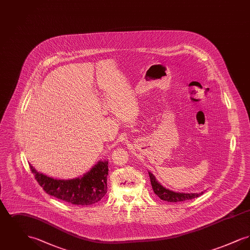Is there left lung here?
I'll use <instances>...</instances> for the list:
<instances>
[{
    "label": "left lung",
    "mask_w": 250,
    "mask_h": 250,
    "mask_svg": "<svg viewBox=\"0 0 250 250\" xmlns=\"http://www.w3.org/2000/svg\"><path fill=\"white\" fill-rule=\"evenodd\" d=\"M149 176L151 180L152 188L155 194L162 200L167 202H181L195 199L199 196L203 194L201 193H181V192H175V191L169 190L166 188H164L160 183L157 182L154 174L149 171Z\"/></svg>",
    "instance_id": "1"
}]
</instances>
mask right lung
<instances>
[{"label":"right lung","instance_id":"1","mask_svg":"<svg viewBox=\"0 0 250 250\" xmlns=\"http://www.w3.org/2000/svg\"><path fill=\"white\" fill-rule=\"evenodd\" d=\"M30 168L43 189L59 200L75 205H91L101 201L107 193V160H99L83 177L61 180L38 172L30 164Z\"/></svg>","mask_w":250,"mask_h":250}]
</instances>
